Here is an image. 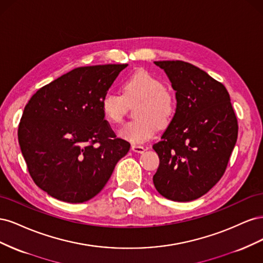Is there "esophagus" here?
I'll return each mask as SVG.
<instances>
[{
    "mask_svg": "<svg viewBox=\"0 0 263 263\" xmlns=\"http://www.w3.org/2000/svg\"><path fill=\"white\" fill-rule=\"evenodd\" d=\"M132 150L135 151V153L142 154L146 150V148L144 146H140V145H132Z\"/></svg>",
    "mask_w": 263,
    "mask_h": 263,
    "instance_id": "obj_1",
    "label": "esophagus"
}]
</instances>
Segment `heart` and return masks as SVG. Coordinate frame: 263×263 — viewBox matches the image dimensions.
<instances>
[{
    "instance_id": "heart-1",
    "label": "heart",
    "mask_w": 263,
    "mask_h": 263,
    "mask_svg": "<svg viewBox=\"0 0 263 263\" xmlns=\"http://www.w3.org/2000/svg\"><path fill=\"white\" fill-rule=\"evenodd\" d=\"M123 95L106 92L101 100L104 117L112 124H121L127 110V103L138 102L135 108L136 119L127 123L119 130V137L133 142H145L159 129L168 127L177 112V99L164 87L161 80L147 71H138L122 83Z\"/></svg>"
}]
</instances>
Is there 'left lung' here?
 Wrapping results in <instances>:
<instances>
[{
	"instance_id": "1",
	"label": "left lung",
	"mask_w": 263,
	"mask_h": 263,
	"mask_svg": "<svg viewBox=\"0 0 263 263\" xmlns=\"http://www.w3.org/2000/svg\"><path fill=\"white\" fill-rule=\"evenodd\" d=\"M176 91L177 112L161 140L154 184L171 201L196 200L224 176L238 136L226 87L205 71L180 60L155 61Z\"/></svg>"
}]
</instances>
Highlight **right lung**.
Instances as JSON below:
<instances>
[{"label": "right lung", "instance_id": "add662e5", "mask_svg": "<svg viewBox=\"0 0 263 263\" xmlns=\"http://www.w3.org/2000/svg\"><path fill=\"white\" fill-rule=\"evenodd\" d=\"M128 65L76 68L30 98L18 144L31 179L50 196L83 203L99 194L130 144L104 119L101 100Z\"/></svg>", "mask_w": 263, "mask_h": 263}]
</instances>
